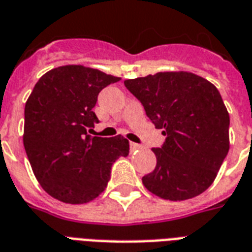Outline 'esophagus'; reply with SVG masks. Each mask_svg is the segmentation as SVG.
<instances>
[{"label":"esophagus","instance_id":"1","mask_svg":"<svg viewBox=\"0 0 252 252\" xmlns=\"http://www.w3.org/2000/svg\"><path fill=\"white\" fill-rule=\"evenodd\" d=\"M129 147H130V151H139V149H143V147L140 145V144H136V143H129Z\"/></svg>","mask_w":252,"mask_h":252}]
</instances>
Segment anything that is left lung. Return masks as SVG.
Masks as SVG:
<instances>
[{"label":"left lung","instance_id":"left-lung-1","mask_svg":"<svg viewBox=\"0 0 252 252\" xmlns=\"http://www.w3.org/2000/svg\"><path fill=\"white\" fill-rule=\"evenodd\" d=\"M147 116L166 136L155 148L156 168L144 176L151 193L185 201L214 182L230 148V116L213 83L188 71H165L124 80Z\"/></svg>","mask_w":252,"mask_h":252}]
</instances>
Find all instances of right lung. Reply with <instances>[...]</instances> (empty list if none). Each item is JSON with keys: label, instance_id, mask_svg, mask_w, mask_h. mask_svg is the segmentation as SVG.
<instances>
[{"label": "right lung", "instance_id": "obj_1", "mask_svg": "<svg viewBox=\"0 0 252 252\" xmlns=\"http://www.w3.org/2000/svg\"><path fill=\"white\" fill-rule=\"evenodd\" d=\"M120 78L82 64L47 71L25 105L24 145L34 176L55 199L87 203L104 191L111 166L128 156L122 134L91 137L99 92ZM92 130V129H91Z\"/></svg>", "mask_w": 252, "mask_h": 252}]
</instances>
